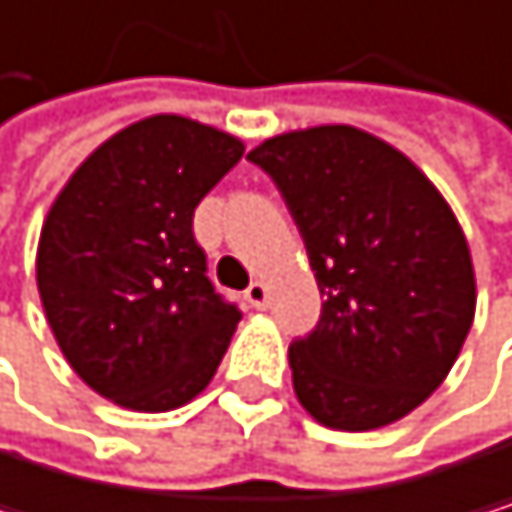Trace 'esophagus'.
<instances>
[{
	"instance_id": "34e87169",
	"label": "esophagus",
	"mask_w": 512,
	"mask_h": 512,
	"mask_svg": "<svg viewBox=\"0 0 512 512\" xmlns=\"http://www.w3.org/2000/svg\"><path fill=\"white\" fill-rule=\"evenodd\" d=\"M245 301H248L254 310H264V307H267V301H270L267 285H264V282H251V285L245 288Z\"/></svg>"
}]
</instances>
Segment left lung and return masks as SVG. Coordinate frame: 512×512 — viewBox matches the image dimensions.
Segmentation results:
<instances>
[{
	"label": "left lung",
	"mask_w": 512,
	"mask_h": 512,
	"mask_svg": "<svg viewBox=\"0 0 512 512\" xmlns=\"http://www.w3.org/2000/svg\"><path fill=\"white\" fill-rule=\"evenodd\" d=\"M248 159L279 187L325 298L288 347L298 402L347 433L405 418L445 381L476 313L455 211L405 153L353 125L276 134Z\"/></svg>",
	"instance_id": "8db88e82"
}]
</instances>
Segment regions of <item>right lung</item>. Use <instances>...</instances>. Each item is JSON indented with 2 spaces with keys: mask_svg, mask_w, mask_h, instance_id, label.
Wrapping results in <instances>:
<instances>
[{
  "mask_svg": "<svg viewBox=\"0 0 512 512\" xmlns=\"http://www.w3.org/2000/svg\"><path fill=\"white\" fill-rule=\"evenodd\" d=\"M242 153L227 131L159 113L116 131L57 193L36 285L64 359L104 399L171 411L218 371L242 313L205 276L193 211Z\"/></svg>",
  "mask_w": 512,
  "mask_h": 512,
  "instance_id": "add662e5",
  "label": "right lung"
}]
</instances>
